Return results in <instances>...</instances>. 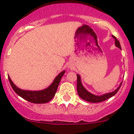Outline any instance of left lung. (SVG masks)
<instances>
[{
    "instance_id": "8db88e82",
    "label": "left lung",
    "mask_w": 134,
    "mask_h": 134,
    "mask_svg": "<svg viewBox=\"0 0 134 134\" xmlns=\"http://www.w3.org/2000/svg\"><path fill=\"white\" fill-rule=\"evenodd\" d=\"M112 36L115 39V46L119 47L120 49H121V45L119 40H118L116 37L114 36V35H112ZM121 84L122 82L120 83L119 87H118L116 90H115L114 91H113V92L107 93V94H103V95L101 96H96L94 95V94H92V93L89 92L88 91H87V90L85 89V87L83 86L82 83H81V78H80V76L79 75V74H77V91H78L79 96H80L81 99H84V100L87 101H88V102L99 103L109 99L110 98H111V97H112L113 96H114L115 94L118 92L119 88H120L121 86Z\"/></svg>"
}]
</instances>
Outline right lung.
<instances>
[{"label": "right lung", "mask_w": 134, "mask_h": 134, "mask_svg": "<svg viewBox=\"0 0 134 134\" xmlns=\"http://www.w3.org/2000/svg\"><path fill=\"white\" fill-rule=\"evenodd\" d=\"M64 74L65 71L61 72L56 77L53 82L51 83V85L46 89L39 91H31L22 90L20 88H18L13 83L9 76H8V79H9V83H10L13 89L21 98H24V99L28 101L29 102L33 103H46L49 102V101L51 100L53 97L54 96L62 77L63 76Z\"/></svg>", "instance_id": "1"}]
</instances>
